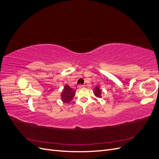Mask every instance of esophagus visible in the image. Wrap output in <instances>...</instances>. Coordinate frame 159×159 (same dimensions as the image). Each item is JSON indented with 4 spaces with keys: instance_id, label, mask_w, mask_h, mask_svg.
<instances>
[{
    "instance_id": "esophagus-1",
    "label": "esophagus",
    "mask_w": 159,
    "mask_h": 159,
    "mask_svg": "<svg viewBox=\"0 0 159 159\" xmlns=\"http://www.w3.org/2000/svg\"><path fill=\"white\" fill-rule=\"evenodd\" d=\"M84 87H85V85H82V84H80V85L78 86V88L79 89L84 88Z\"/></svg>"
}]
</instances>
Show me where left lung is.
Returning <instances> with one entry per match:
<instances>
[{"instance_id": "1", "label": "left lung", "mask_w": 159, "mask_h": 159, "mask_svg": "<svg viewBox=\"0 0 159 159\" xmlns=\"http://www.w3.org/2000/svg\"><path fill=\"white\" fill-rule=\"evenodd\" d=\"M101 94H102V91L99 89V88H95V96H97L98 98H101Z\"/></svg>"}]
</instances>
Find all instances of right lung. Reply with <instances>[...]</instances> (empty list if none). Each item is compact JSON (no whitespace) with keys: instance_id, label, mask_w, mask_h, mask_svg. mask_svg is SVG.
<instances>
[{"instance_id":"obj_1","label":"right lung","mask_w":159,"mask_h":159,"mask_svg":"<svg viewBox=\"0 0 159 159\" xmlns=\"http://www.w3.org/2000/svg\"><path fill=\"white\" fill-rule=\"evenodd\" d=\"M75 93V90L71 88L69 85H66L63 90V92H62L61 95V100L64 103H69L74 97Z\"/></svg>"}]
</instances>
